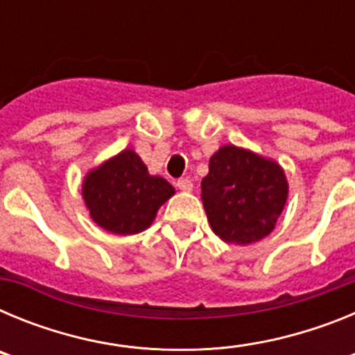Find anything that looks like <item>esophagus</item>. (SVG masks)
Instances as JSON below:
<instances>
[{
	"label": "esophagus",
	"instance_id": "34e87169",
	"mask_svg": "<svg viewBox=\"0 0 355 355\" xmlns=\"http://www.w3.org/2000/svg\"><path fill=\"white\" fill-rule=\"evenodd\" d=\"M178 188H180V190H183V192H190V190H192L193 188V181L190 180V178H181V180H178Z\"/></svg>",
	"mask_w": 355,
	"mask_h": 355
}]
</instances>
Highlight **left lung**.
<instances>
[{"instance_id": "left-lung-1", "label": "left lung", "mask_w": 355, "mask_h": 355, "mask_svg": "<svg viewBox=\"0 0 355 355\" xmlns=\"http://www.w3.org/2000/svg\"><path fill=\"white\" fill-rule=\"evenodd\" d=\"M200 188L213 233L236 245L268 236L288 197L286 175L277 163L234 146L220 147L209 158Z\"/></svg>"}]
</instances>
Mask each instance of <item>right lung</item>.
I'll return each instance as SVG.
<instances>
[{
  "label": "right lung",
  "mask_w": 355,
  "mask_h": 355,
  "mask_svg": "<svg viewBox=\"0 0 355 355\" xmlns=\"http://www.w3.org/2000/svg\"><path fill=\"white\" fill-rule=\"evenodd\" d=\"M81 192L97 225L115 234H137L153 224L174 187L150 175L140 156L126 149L89 172Z\"/></svg>",
  "instance_id": "add662e5"
}]
</instances>
